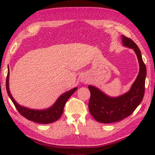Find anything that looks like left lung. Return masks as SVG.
<instances>
[{"label":"left lung","instance_id":"obj_1","mask_svg":"<svg viewBox=\"0 0 155 155\" xmlns=\"http://www.w3.org/2000/svg\"><path fill=\"white\" fill-rule=\"evenodd\" d=\"M122 41L124 46L135 52L139 62V72L129 91L117 97H108L91 85L88 87L91 92L88 108L92 116L99 123H115L130 116L140 104L144 94L147 68L140 49L135 42L124 35H122Z\"/></svg>","mask_w":155,"mask_h":155}]
</instances>
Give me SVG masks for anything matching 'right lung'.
<instances>
[{"instance_id":"obj_1","label":"right lung","mask_w":155,"mask_h":155,"mask_svg":"<svg viewBox=\"0 0 155 155\" xmlns=\"http://www.w3.org/2000/svg\"><path fill=\"white\" fill-rule=\"evenodd\" d=\"M9 68L8 67V74L6 77V91L8 96L12 101L13 104H15L16 109L19 112L22 116L27 118L28 120L35 122L37 123L41 124H49L53 123L54 121H57L59 118L61 117V115L63 113L64 107L66 104V102L67 101L71 95L77 91V87L72 88L71 91L66 92L65 93L62 94L61 96L56 101V103L52 105L50 108L43 110H36V109H31L27 107H22L19 105L15 100L13 98L11 94V92L9 91Z\"/></svg>"}]
</instances>
